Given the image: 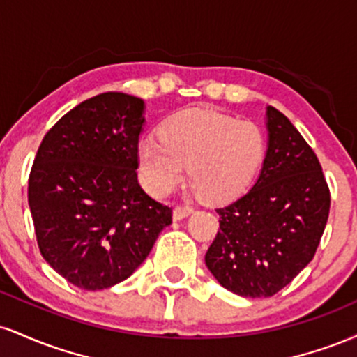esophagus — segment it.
Returning a JSON list of instances; mask_svg holds the SVG:
<instances>
[{
	"label": "esophagus",
	"mask_w": 357,
	"mask_h": 357,
	"mask_svg": "<svg viewBox=\"0 0 357 357\" xmlns=\"http://www.w3.org/2000/svg\"><path fill=\"white\" fill-rule=\"evenodd\" d=\"M195 211L191 206H176L173 210V220L174 221H181L184 218H188V216L191 215V213Z\"/></svg>",
	"instance_id": "esophagus-1"
}]
</instances>
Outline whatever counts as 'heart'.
I'll return each mask as SVG.
<instances>
[{
	"label": "heart",
	"instance_id": "obj_1",
	"mask_svg": "<svg viewBox=\"0 0 357 357\" xmlns=\"http://www.w3.org/2000/svg\"><path fill=\"white\" fill-rule=\"evenodd\" d=\"M265 158V137L250 121H236L215 109L179 110L161 126V139L137 144L142 183L154 196H166L183 181L208 203H225L243 192Z\"/></svg>",
	"mask_w": 357,
	"mask_h": 357
}]
</instances>
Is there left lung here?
I'll return each mask as SVG.
<instances>
[{
  "mask_svg": "<svg viewBox=\"0 0 357 357\" xmlns=\"http://www.w3.org/2000/svg\"><path fill=\"white\" fill-rule=\"evenodd\" d=\"M267 151L255 184L220 208V231L204 261L240 297H272L314 258L331 195L317 155L292 122L265 109Z\"/></svg>",
  "mask_w": 357,
  "mask_h": 357,
  "instance_id": "8db88e82",
  "label": "left lung"
}]
</instances>
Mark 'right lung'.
Segmentation results:
<instances>
[{
  "instance_id": "1",
  "label": "right lung",
  "mask_w": 357,
  "mask_h": 357,
  "mask_svg": "<svg viewBox=\"0 0 357 357\" xmlns=\"http://www.w3.org/2000/svg\"><path fill=\"white\" fill-rule=\"evenodd\" d=\"M146 102L105 92L82 102L43 137L28 181L40 252L79 289L102 290L136 272L171 225V208L137 181Z\"/></svg>"
}]
</instances>
